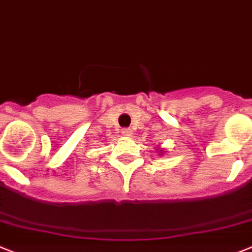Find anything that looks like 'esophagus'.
<instances>
[{"label": "esophagus", "instance_id": "1", "mask_svg": "<svg viewBox=\"0 0 252 252\" xmlns=\"http://www.w3.org/2000/svg\"><path fill=\"white\" fill-rule=\"evenodd\" d=\"M122 134H123L124 137H129V135H131V130L129 128H124L123 130H122Z\"/></svg>", "mask_w": 252, "mask_h": 252}]
</instances>
